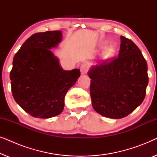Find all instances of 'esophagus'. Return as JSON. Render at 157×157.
Wrapping results in <instances>:
<instances>
[{
  "mask_svg": "<svg viewBox=\"0 0 157 157\" xmlns=\"http://www.w3.org/2000/svg\"><path fill=\"white\" fill-rule=\"evenodd\" d=\"M81 74H86L89 71V64L87 63H83L81 64V68H80Z\"/></svg>",
  "mask_w": 157,
  "mask_h": 157,
  "instance_id": "34e87169",
  "label": "esophagus"
}]
</instances>
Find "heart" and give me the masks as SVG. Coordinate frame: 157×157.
<instances>
[{
	"label": "heart",
	"mask_w": 157,
	"mask_h": 157,
	"mask_svg": "<svg viewBox=\"0 0 157 157\" xmlns=\"http://www.w3.org/2000/svg\"><path fill=\"white\" fill-rule=\"evenodd\" d=\"M114 51H115L114 48H113L112 46L108 47V48L106 49V51H105V52H104L105 57L109 58V57L112 56L113 55V53H114Z\"/></svg>",
	"instance_id": "heart-1"
}]
</instances>
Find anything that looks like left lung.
<instances>
[{
	"instance_id": "8db88e82",
	"label": "left lung",
	"mask_w": 157,
	"mask_h": 157,
	"mask_svg": "<svg viewBox=\"0 0 157 157\" xmlns=\"http://www.w3.org/2000/svg\"><path fill=\"white\" fill-rule=\"evenodd\" d=\"M119 56L109 58L89 72L94 110L104 117L121 119L144 99L149 82L147 63L132 40L121 36Z\"/></svg>"
}]
</instances>
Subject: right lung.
<instances>
[{
  "mask_svg": "<svg viewBox=\"0 0 157 157\" xmlns=\"http://www.w3.org/2000/svg\"><path fill=\"white\" fill-rule=\"evenodd\" d=\"M61 38L60 31L34 33L13 58L10 73L13 96L33 117L48 119L60 114L66 93L81 75L79 69H62L51 51Z\"/></svg>",
  "mask_w": 157,
  "mask_h": 157,
  "instance_id": "obj_1",
  "label": "right lung"
}]
</instances>
